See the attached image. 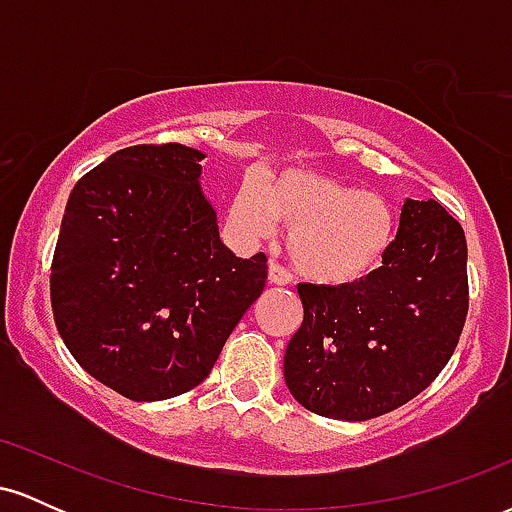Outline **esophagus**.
Instances as JSON below:
<instances>
[{
  "label": "esophagus",
  "mask_w": 512,
  "mask_h": 512,
  "mask_svg": "<svg viewBox=\"0 0 512 512\" xmlns=\"http://www.w3.org/2000/svg\"><path fill=\"white\" fill-rule=\"evenodd\" d=\"M267 279H269V284H274V286H286L291 281V276L284 267H281L279 262H269Z\"/></svg>",
  "instance_id": "1"
}]
</instances>
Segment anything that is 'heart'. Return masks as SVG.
<instances>
[{"label": "heart", "mask_w": 512, "mask_h": 512, "mask_svg": "<svg viewBox=\"0 0 512 512\" xmlns=\"http://www.w3.org/2000/svg\"><path fill=\"white\" fill-rule=\"evenodd\" d=\"M228 221L245 240L269 238L279 223L286 226V255L296 274L330 289L378 274L397 238V214L383 195L301 168L267 175L262 185L245 178Z\"/></svg>", "instance_id": "b5f03b06"}]
</instances>
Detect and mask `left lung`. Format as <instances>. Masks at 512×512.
I'll use <instances>...</instances> for the list:
<instances>
[{
    "mask_svg": "<svg viewBox=\"0 0 512 512\" xmlns=\"http://www.w3.org/2000/svg\"><path fill=\"white\" fill-rule=\"evenodd\" d=\"M303 325L284 356L293 399L366 421L424 392L450 361L469 308L467 240L436 199H407L378 274L349 289L298 284Z\"/></svg>",
    "mask_w": 512,
    "mask_h": 512,
    "instance_id": "obj_1",
    "label": "left lung"
}]
</instances>
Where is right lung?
<instances>
[{
	"mask_svg": "<svg viewBox=\"0 0 512 512\" xmlns=\"http://www.w3.org/2000/svg\"><path fill=\"white\" fill-rule=\"evenodd\" d=\"M202 158L182 144L115 151L74 185L52 257L57 330L81 368L134 402L202 383L260 298L267 257L221 243Z\"/></svg>",
	"mask_w": 512,
	"mask_h": 512,
	"instance_id": "obj_1",
	"label": "right lung"
}]
</instances>
